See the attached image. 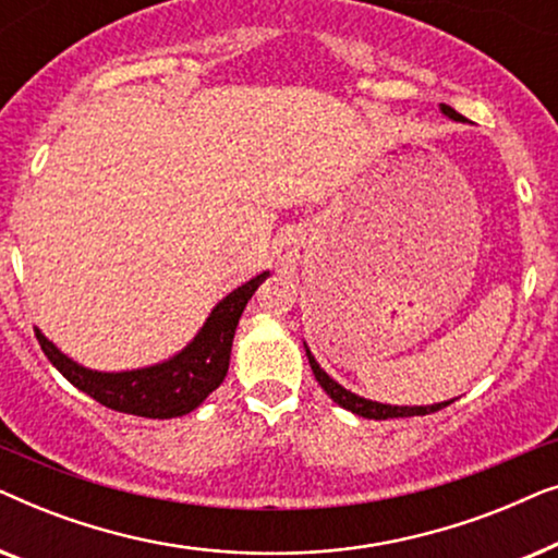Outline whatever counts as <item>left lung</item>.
Listing matches in <instances>:
<instances>
[{"mask_svg": "<svg viewBox=\"0 0 558 558\" xmlns=\"http://www.w3.org/2000/svg\"><path fill=\"white\" fill-rule=\"evenodd\" d=\"M441 113L454 121H464L462 113H457L452 106L441 104ZM307 350V357H310V365H312V373H315L317 384L325 388V393L330 396L335 403H340L342 409L353 411L357 416H365V418H399V416H424V414H434V411L449 407L452 401H445V403H434V407H388V403H378V401H368V399H361V396L350 393L348 388H342L338 380H332L327 373L319 368V363L315 361V355L310 353V348L304 345Z\"/></svg>", "mask_w": 558, "mask_h": 558, "instance_id": "1", "label": "left lung"}]
</instances>
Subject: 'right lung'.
Returning a JSON list of instances; mask_svg holds the SVG:
<instances>
[{"mask_svg": "<svg viewBox=\"0 0 558 558\" xmlns=\"http://www.w3.org/2000/svg\"><path fill=\"white\" fill-rule=\"evenodd\" d=\"M269 277V271L258 274L246 284L233 289L226 300L216 304L208 323L195 335V340L170 361L149 365L140 371L124 373H98L73 363L60 353L52 342L35 327L37 342L48 361L90 399L104 403L106 409L121 414L147 416V418H174L201 407L216 388L223 384L231 361V345L235 325L246 307L251 294Z\"/></svg>", "mask_w": 558, "mask_h": 558, "instance_id": "add662e5", "label": "right lung"}]
</instances>
